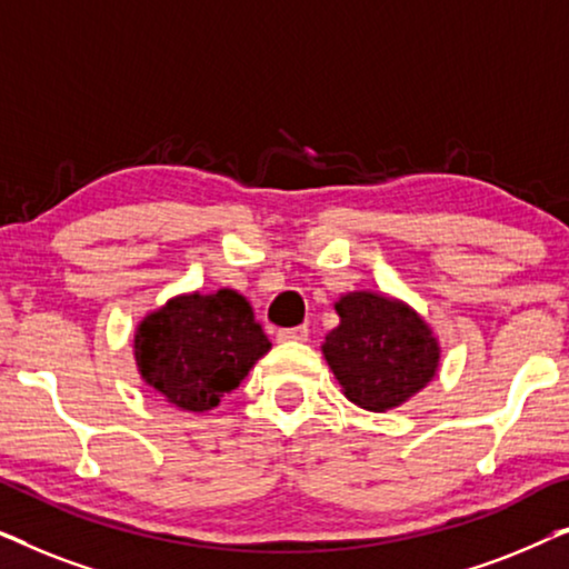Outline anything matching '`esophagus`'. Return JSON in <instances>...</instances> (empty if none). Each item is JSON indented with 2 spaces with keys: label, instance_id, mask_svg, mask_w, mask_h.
I'll return each mask as SVG.
<instances>
[{
  "label": "esophagus",
  "instance_id": "34e87169",
  "mask_svg": "<svg viewBox=\"0 0 569 569\" xmlns=\"http://www.w3.org/2000/svg\"><path fill=\"white\" fill-rule=\"evenodd\" d=\"M308 326H295V329H279L277 339L279 341H308Z\"/></svg>",
  "mask_w": 569,
  "mask_h": 569
}]
</instances>
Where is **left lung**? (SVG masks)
<instances>
[{
  "label": "left lung",
  "instance_id": "left-lung-1",
  "mask_svg": "<svg viewBox=\"0 0 569 569\" xmlns=\"http://www.w3.org/2000/svg\"><path fill=\"white\" fill-rule=\"evenodd\" d=\"M339 326L321 352L341 391L368 411L401 407L435 378L440 345L407 302L378 292H347L333 302Z\"/></svg>",
  "mask_w": 569,
  "mask_h": 569
}]
</instances>
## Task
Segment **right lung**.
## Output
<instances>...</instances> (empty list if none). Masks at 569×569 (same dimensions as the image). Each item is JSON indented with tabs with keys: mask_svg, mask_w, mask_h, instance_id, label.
Listing matches in <instances>:
<instances>
[{
	"mask_svg": "<svg viewBox=\"0 0 569 569\" xmlns=\"http://www.w3.org/2000/svg\"><path fill=\"white\" fill-rule=\"evenodd\" d=\"M271 349L236 290L186 292L147 313L134 331L139 376L183 411L214 409Z\"/></svg>",
	"mask_w": 569,
	"mask_h": 569,
	"instance_id": "right-lung-1",
	"label": "right lung"
}]
</instances>
